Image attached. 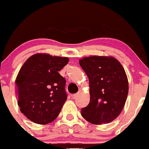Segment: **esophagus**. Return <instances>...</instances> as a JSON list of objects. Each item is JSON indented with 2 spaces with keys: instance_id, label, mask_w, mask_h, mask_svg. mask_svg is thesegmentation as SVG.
Returning a JSON list of instances; mask_svg holds the SVG:
<instances>
[{
  "instance_id": "1",
  "label": "esophagus",
  "mask_w": 149,
  "mask_h": 149,
  "mask_svg": "<svg viewBox=\"0 0 149 149\" xmlns=\"http://www.w3.org/2000/svg\"><path fill=\"white\" fill-rule=\"evenodd\" d=\"M77 97H78V94H73V95H72V98H73V100H76Z\"/></svg>"
}]
</instances>
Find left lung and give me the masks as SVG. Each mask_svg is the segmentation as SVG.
<instances>
[{
	"instance_id": "obj_1",
	"label": "left lung",
	"mask_w": 149,
	"mask_h": 149,
	"mask_svg": "<svg viewBox=\"0 0 149 149\" xmlns=\"http://www.w3.org/2000/svg\"><path fill=\"white\" fill-rule=\"evenodd\" d=\"M89 80L90 102L81 112L94 125L109 123L124 107L128 81L124 68L112 57L91 56L79 61Z\"/></svg>"
}]
</instances>
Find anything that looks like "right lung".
<instances>
[{"instance_id": "1", "label": "right lung", "mask_w": 149, "mask_h": 149, "mask_svg": "<svg viewBox=\"0 0 149 149\" xmlns=\"http://www.w3.org/2000/svg\"><path fill=\"white\" fill-rule=\"evenodd\" d=\"M68 58L35 54L22 65L16 79L18 105L29 120L45 125L55 120L67 100L65 79L58 71Z\"/></svg>"}]
</instances>
